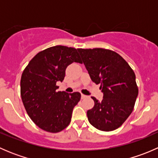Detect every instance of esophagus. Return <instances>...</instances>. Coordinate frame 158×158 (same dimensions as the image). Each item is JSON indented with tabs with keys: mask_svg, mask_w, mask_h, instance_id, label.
Instances as JSON below:
<instances>
[{
	"mask_svg": "<svg viewBox=\"0 0 158 158\" xmlns=\"http://www.w3.org/2000/svg\"><path fill=\"white\" fill-rule=\"evenodd\" d=\"M81 98H82V99H84V98H87V96H86V95H83V94H82V95H81Z\"/></svg>",
	"mask_w": 158,
	"mask_h": 158,
	"instance_id": "1",
	"label": "esophagus"
}]
</instances>
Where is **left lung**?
Listing matches in <instances>:
<instances>
[{"mask_svg": "<svg viewBox=\"0 0 158 158\" xmlns=\"http://www.w3.org/2000/svg\"><path fill=\"white\" fill-rule=\"evenodd\" d=\"M92 82L101 84L103 99L95 97L94 107L87 111L92 126L111 131L121 126L131 114L138 95L135 74L117 52L102 48L77 49Z\"/></svg>", "mask_w": 158, "mask_h": 158, "instance_id": "obj_1", "label": "left lung"}]
</instances>
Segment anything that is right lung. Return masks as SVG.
<instances>
[{"label":"right lung","mask_w":158,"mask_h":158,"mask_svg":"<svg viewBox=\"0 0 158 158\" xmlns=\"http://www.w3.org/2000/svg\"><path fill=\"white\" fill-rule=\"evenodd\" d=\"M80 63L77 49L55 46L38 52L23 70L20 95L31 120L43 130L57 133L71 122L73 108L81 98L79 92H56L69 65Z\"/></svg>","instance_id":"1"}]
</instances>
